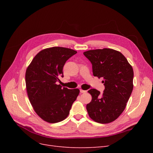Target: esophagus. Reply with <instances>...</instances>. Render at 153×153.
<instances>
[{
    "label": "esophagus",
    "mask_w": 153,
    "mask_h": 153,
    "mask_svg": "<svg viewBox=\"0 0 153 153\" xmlns=\"http://www.w3.org/2000/svg\"><path fill=\"white\" fill-rule=\"evenodd\" d=\"M80 92L81 93H85V92H87V91H84V90H82V89H80Z\"/></svg>",
    "instance_id": "34e87169"
}]
</instances>
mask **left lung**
Instances as JSON below:
<instances>
[{"mask_svg":"<svg viewBox=\"0 0 153 153\" xmlns=\"http://www.w3.org/2000/svg\"><path fill=\"white\" fill-rule=\"evenodd\" d=\"M84 55L92 64L93 75L103 78L105 85L102 94L95 89L88 91L92 96L86 106L88 114L97 123L112 122L123 113L131 96L133 68L121 52L113 49L92 50Z\"/></svg>","mask_w":153,"mask_h":153,"instance_id":"left-lung-1","label":"left lung"}]
</instances>
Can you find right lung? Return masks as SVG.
Wrapping results in <instances>:
<instances>
[{"mask_svg": "<svg viewBox=\"0 0 153 153\" xmlns=\"http://www.w3.org/2000/svg\"><path fill=\"white\" fill-rule=\"evenodd\" d=\"M77 52L55 47L41 50L32 59L25 73L27 94L36 113L50 123L65 119L77 98L78 89H69L57 85L63 77V67Z\"/></svg>", "mask_w": 153, "mask_h": 153, "instance_id": "add662e5", "label": "right lung"}]
</instances>
